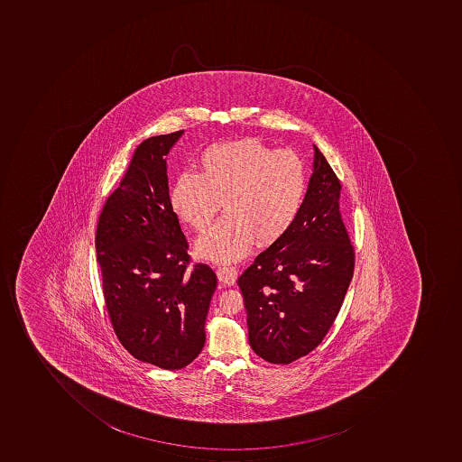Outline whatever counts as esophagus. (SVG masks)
<instances>
[{
    "label": "esophagus",
    "mask_w": 462,
    "mask_h": 462,
    "mask_svg": "<svg viewBox=\"0 0 462 462\" xmlns=\"http://www.w3.org/2000/svg\"><path fill=\"white\" fill-rule=\"evenodd\" d=\"M217 281L226 286H233L237 279V271L232 266H219L217 271Z\"/></svg>",
    "instance_id": "34e87169"
}]
</instances>
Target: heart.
Listing matches in <instances>:
<instances>
[{"label": "heart", "mask_w": 462, "mask_h": 462, "mask_svg": "<svg viewBox=\"0 0 462 462\" xmlns=\"http://www.w3.org/2000/svg\"><path fill=\"white\" fill-rule=\"evenodd\" d=\"M307 166L291 148L269 147L254 137L209 145L197 161V176H179L170 201L176 217L199 232L211 226L224 202L226 217L199 237L201 260L233 263L284 235L302 208Z\"/></svg>", "instance_id": "heart-1"}]
</instances>
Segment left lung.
Wrapping results in <instances>:
<instances>
[{
  "mask_svg": "<svg viewBox=\"0 0 462 462\" xmlns=\"http://www.w3.org/2000/svg\"><path fill=\"white\" fill-rule=\"evenodd\" d=\"M340 190V180L314 144L312 175L296 222L238 278L251 348L271 364H290L311 353L340 311L354 272Z\"/></svg>",
  "mask_w": 462,
  "mask_h": 462,
  "instance_id": "1",
  "label": "left lung"
}]
</instances>
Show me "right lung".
I'll return each mask as SVG.
<instances>
[{
    "label": "right lung",
    "mask_w": 462,
    "mask_h": 462,
    "mask_svg": "<svg viewBox=\"0 0 462 462\" xmlns=\"http://www.w3.org/2000/svg\"><path fill=\"white\" fill-rule=\"evenodd\" d=\"M183 133L150 137L136 148L96 233L115 333L134 358L170 371L201 353L217 289L209 266L188 271L189 245L171 207L166 155Z\"/></svg>",
    "instance_id": "right-lung-1"
}]
</instances>
